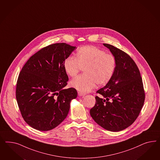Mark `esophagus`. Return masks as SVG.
I'll return each instance as SVG.
<instances>
[{
  "mask_svg": "<svg viewBox=\"0 0 160 160\" xmlns=\"http://www.w3.org/2000/svg\"><path fill=\"white\" fill-rule=\"evenodd\" d=\"M78 95L79 96H82V97H84V96H85L86 95V94L83 93V92H78Z\"/></svg>",
  "mask_w": 160,
  "mask_h": 160,
  "instance_id": "34e87169",
  "label": "esophagus"
}]
</instances>
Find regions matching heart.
Returning <instances> with one entry per match:
<instances>
[{"label": "heart", "instance_id": "heart-1", "mask_svg": "<svg viewBox=\"0 0 160 160\" xmlns=\"http://www.w3.org/2000/svg\"><path fill=\"white\" fill-rule=\"evenodd\" d=\"M66 73L74 77L84 68L82 76L73 78L70 86L80 92H90L96 86H104L112 79L116 68V60L110 53L93 46H86L78 48L75 58L69 57L63 64Z\"/></svg>", "mask_w": 160, "mask_h": 160}]
</instances>
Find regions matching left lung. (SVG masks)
Wrapping results in <instances>:
<instances>
[{
  "label": "left lung",
  "mask_w": 160,
  "mask_h": 160,
  "mask_svg": "<svg viewBox=\"0 0 160 160\" xmlns=\"http://www.w3.org/2000/svg\"><path fill=\"white\" fill-rule=\"evenodd\" d=\"M116 60L111 80L97 91L96 104L90 113L99 126L108 131H121L135 121L145 100L139 69L131 57L119 48L103 43Z\"/></svg>",
  "instance_id": "left-lung-1"
}]
</instances>
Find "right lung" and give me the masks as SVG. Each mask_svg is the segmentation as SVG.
Returning a JSON list of instances; mask_svg holds the SVG:
<instances>
[{
	"mask_svg": "<svg viewBox=\"0 0 160 160\" xmlns=\"http://www.w3.org/2000/svg\"><path fill=\"white\" fill-rule=\"evenodd\" d=\"M76 48L64 43L49 45L30 57L20 73L16 100L24 121L36 130L58 126L78 96L75 88H64L68 80L64 62Z\"/></svg>",
	"mask_w": 160,
	"mask_h": 160,
	"instance_id": "right-lung-1",
	"label": "right lung"
}]
</instances>
